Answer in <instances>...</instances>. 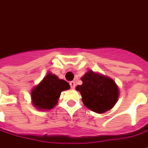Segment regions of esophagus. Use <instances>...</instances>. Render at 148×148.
<instances>
[{"label": "esophagus", "instance_id": "obj_1", "mask_svg": "<svg viewBox=\"0 0 148 148\" xmlns=\"http://www.w3.org/2000/svg\"><path fill=\"white\" fill-rule=\"evenodd\" d=\"M75 82H70V86H71V89H74L75 88Z\"/></svg>", "mask_w": 148, "mask_h": 148}]
</instances>
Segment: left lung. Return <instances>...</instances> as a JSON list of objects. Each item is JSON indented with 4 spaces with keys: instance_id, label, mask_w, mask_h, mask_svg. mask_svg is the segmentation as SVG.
<instances>
[{
    "instance_id": "1",
    "label": "left lung",
    "mask_w": 148,
    "mask_h": 148,
    "mask_svg": "<svg viewBox=\"0 0 148 148\" xmlns=\"http://www.w3.org/2000/svg\"><path fill=\"white\" fill-rule=\"evenodd\" d=\"M82 85L77 86L82 97V102L88 109L103 113L111 109L119 97L117 86L108 77L88 71L81 78Z\"/></svg>"
}]
</instances>
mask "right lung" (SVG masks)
<instances>
[{
  "label": "right lung",
  "mask_w": 148,
  "mask_h": 148,
  "mask_svg": "<svg viewBox=\"0 0 148 148\" xmlns=\"http://www.w3.org/2000/svg\"><path fill=\"white\" fill-rule=\"evenodd\" d=\"M69 89L70 85L66 81L49 73L32 92L34 106L42 110L51 109L58 102L62 91Z\"/></svg>",
  "instance_id": "1"
}]
</instances>
